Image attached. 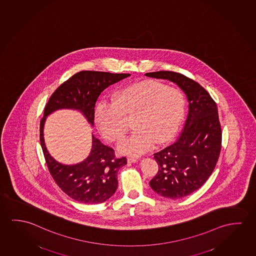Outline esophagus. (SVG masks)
<instances>
[{
  "label": "esophagus",
  "instance_id": "obj_1",
  "mask_svg": "<svg viewBox=\"0 0 256 256\" xmlns=\"http://www.w3.org/2000/svg\"><path fill=\"white\" fill-rule=\"evenodd\" d=\"M138 162V160L136 158H128V162H130V163H136Z\"/></svg>",
  "mask_w": 256,
  "mask_h": 256
}]
</instances>
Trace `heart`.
Masks as SVG:
<instances>
[{
    "label": "heart",
    "instance_id": "heart-1",
    "mask_svg": "<svg viewBox=\"0 0 256 256\" xmlns=\"http://www.w3.org/2000/svg\"><path fill=\"white\" fill-rule=\"evenodd\" d=\"M184 96L174 86L146 80L125 86L114 94V102L102 100L94 110L101 134L118 142L133 118L134 133L122 141V154L139 156L162 146L176 136L184 117Z\"/></svg>",
    "mask_w": 256,
    "mask_h": 256
}]
</instances>
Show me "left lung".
Masks as SVG:
<instances>
[{
    "instance_id": "8db88e82",
    "label": "left lung",
    "mask_w": 256,
    "mask_h": 256,
    "mask_svg": "<svg viewBox=\"0 0 256 256\" xmlns=\"http://www.w3.org/2000/svg\"><path fill=\"white\" fill-rule=\"evenodd\" d=\"M146 76L168 80L184 92L189 110L180 136L172 146L154 154L158 165L150 185L155 192L172 200L200 189L214 170L222 147L218 109L208 92L179 72H147Z\"/></svg>"
}]
</instances>
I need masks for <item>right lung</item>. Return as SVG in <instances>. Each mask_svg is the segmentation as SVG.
<instances>
[{
	"label": "right lung",
	"mask_w": 256,
	"mask_h": 256,
	"mask_svg": "<svg viewBox=\"0 0 256 256\" xmlns=\"http://www.w3.org/2000/svg\"><path fill=\"white\" fill-rule=\"evenodd\" d=\"M130 76V74L82 71L56 90L44 109L40 123V141L48 168L56 184L72 200L83 204H99L110 198L118 187L117 174L126 164L125 157H115L112 148L102 144L92 134L90 154L75 165H64L48 154L44 138L48 115L60 109L80 110L94 126V106L101 92Z\"/></svg>",
	"instance_id": "1"
}]
</instances>
